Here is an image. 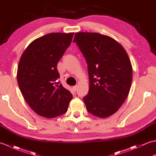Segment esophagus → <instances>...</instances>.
Listing matches in <instances>:
<instances>
[{
	"label": "esophagus",
	"mask_w": 156,
	"mask_h": 156,
	"mask_svg": "<svg viewBox=\"0 0 156 156\" xmlns=\"http://www.w3.org/2000/svg\"><path fill=\"white\" fill-rule=\"evenodd\" d=\"M77 88H78V86L77 85H76V86H74V87H73V89H74V91H76V90H77Z\"/></svg>",
	"instance_id": "1"
}]
</instances>
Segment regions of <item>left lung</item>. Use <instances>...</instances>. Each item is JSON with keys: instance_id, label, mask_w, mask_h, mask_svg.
Masks as SVG:
<instances>
[{"instance_id": "8db88e82", "label": "left lung", "mask_w": 156, "mask_h": 156, "mask_svg": "<svg viewBox=\"0 0 156 156\" xmlns=\"http://www.w3.org/2000/svg\"><path fill=\"white\" fill-rule=\"evenodd\" d=\"M73 42L88 64L90 85L83 98L88 111L100 118L113 115L131 87L133 68L127 53L113 38L98 33H76Z\"/></svg>"}]
</instances>
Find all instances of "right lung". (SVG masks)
Masks as SVG:
<instances>
[{
	"label": "right lung",
	"mask_w": 156,
	"mask_h": 156,
	"mask_svg": "<svg viewBox=\"0 0 156 156\" xmlns=\"http://www.w3.org/2000/svg\"><path fill=\"white\" fill-rule=\"evenodd\" d=\"M74 33H51L35 39L19 62V87L29 107L37 115L54 118L67 111L72 94L58 79L57 64L70 45Z\"/></svg>",
	"instance_id": "right-lung-1"
}]
</instances>
